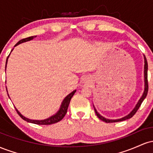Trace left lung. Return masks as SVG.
I'll list each match as a JSON object with an SVG mask.
<instances>
[{
	"label": "left lung",
	"instance_id": "8db88e82",
	"mask_svg": "<svg viewBox=\"0 0 153 153\" xmlns=\"http://www.w3.org/2000/svg\"><path fill=\"white\" fill-rule=\"evenodd\" d=\"M144 58H145V71H144V73H145V91H144L143 95V96H142V97L140 98V99L139 100L138 103H137L136 106L134 107V109L131 111L129 114H128L127 116H126V117H123V118H122V119H115V120H114V119H108L104 118V117H102V116H101V115H100L98 113L97 111H96V108H95V107L94 106L96 116H97V117H99V118L101 119V120H102V121H103V122H106V123L122 122V121H124V120H126V119L131 118V117H132L133 116H134L135 114H136V112L137 111V110L139 109V108H140V106H141L142 103H143V101H144V99H145V98H146V96H147V92H148V80H147V61L146 57H145V56H144Z\"/></svg>",
	"mask_w": 153,
	"mask_h": 153
}]
</instances>
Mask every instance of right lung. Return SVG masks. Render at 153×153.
Instances as JSON below:
<instances>
[{
	"instance_id": "1",
	"label": "right lung",
	"mask_w": 153,
	"mask_h": 153,
	"mask_svg": "<svg viewBox=\"0 0 153 153\" xmlns=\"http://www.w3.org/2000/svg\"><path fill=\"white\" fill-rule=\"evenodd\" d=\"M36 36H29V37H27V38H25V39H21L18 43H16V45L14 47L17 46V45H19V44H21V43L25 42H27V41H30V40L33 39H34V37H36ZM9 55H10V54H9ZM9 55L8 56V57H7V59H6V68L7 62H8V57H9ZM75 92H76V90L73 91V92L71 93V94H70L69 95H68V96H67L65 98V99L63 100V101L62 103V105H61V106H60V108H59L58 112H57V113L55 115L52 116V117H50V118H48L47 119H45V120H31V119L26 118L25 117H24V116L21 114L20 112H19V111L16 109V110L18 114L20 116V117H22V118L24 119V120L26 121L27 122L33 123V124H38V125H50V124H54V123H57V122H59V121H61L63 118H64V117L65 116L66 113H67V111H68V106H69L70 102H71V100L72 99V97L73 96V95L75 94Z\"/></svg>"
}]
</instances>
